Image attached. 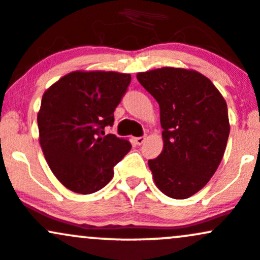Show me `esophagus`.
<instances>
[{
	"label": "esophagus",
	"instance_id": "obj_1",
	"mask_svg": "<svg viewBox=\"0 0 260 260\" xmlns=\"http://www.w3.org/2000/svg\"><path fill=\"white\" fill-rule=\"evenodd\" d=\"M146 136H143V137H137V138H135V143L136 144H138V146H141L142 143H143L144 141H146Z\"/></svg>",
	"mask_w": 260,
	"mask_h": 260
}]
</instances>
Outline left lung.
<instances>
[{
  "label": "left lung",
  "instance_id": "1",
  "mask_svg": "<svg viewBox=\"0 0 260 260\" xmlns=\"http://www.w3.org/2000/svg\"><path fill=\"white\" fill-rule=\"evenodd\" d=\"M157 101L163 151L148 160L160 192L185 199L217 171L229 137L228 108L214 84L199 72L163 67L137 75Z\"/></svg>",
  "mask_w": 260,
  "mask_h": 260
}]
</instances>
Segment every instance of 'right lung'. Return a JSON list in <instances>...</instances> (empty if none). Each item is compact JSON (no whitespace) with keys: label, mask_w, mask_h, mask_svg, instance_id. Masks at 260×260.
<instances>
[{"label":"right lung","mask_w":260,"mask_h":260,"mask_svg":"<svg viewBox=\"0 0 260 260\" xmlns=\"http://www.w3.org/2000/svg\"><path fill=\"white\" fill-rule=\"evenodd\" d=\"M129 83L125 73L76 71L43 94L37 116L41 147L51 171L72 192L102 189L132 148L127 139L105 133Z\"/></svg>","instance_id":"right-lung-1"}]
</instances>
